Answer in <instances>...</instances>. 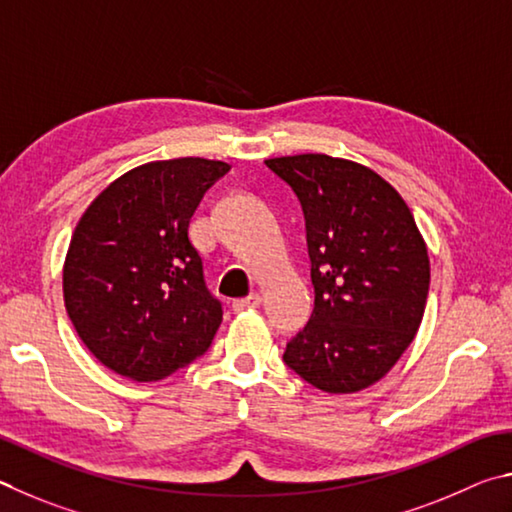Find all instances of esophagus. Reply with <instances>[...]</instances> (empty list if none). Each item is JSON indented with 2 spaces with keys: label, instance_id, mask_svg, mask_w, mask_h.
<instances>
[{
  "label": "esophagus",
  "instance_id": "obj_1",
  "mask_svg": "<svg viewBox=\"0 0 512 512\" xmlns=\"http://www.w3.org/2000/svg\"><path fill=\"white\" fill-rule=\"evenodd\" d=\"M256 306H261V294H258V292L249 294V297H245V299H236V301H233L231 308L236 312H242V310H249V308H256Z\"/></svg>",
  "mask_w": 512,
  "mask_h": 512
}]
</instances>
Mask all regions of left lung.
Returning a JSON list of instances; mask_svg holds the SVG:
<instances>
[{"instance_id":"obj_1","label":"left lung","mask_w":512,"mask_h":512,"mask_svg":"<svg viewBox=\"0 0 512 512\" xmlns=\"http://www.w3.org/2000/svg\"><path fill=\"white\" fill-rule=\"evenodd\" d=\"M265 164L299 197L315 285V310L283 360L326 393L371 387L396 366L423 321V233L402 195L369 166L324 152Z\"/></svg>"}]
</instances>
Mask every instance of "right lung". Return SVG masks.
Instances as JSON below:
<instances>
[{
  "label": "right lung",
  "instance_id": "obj_1",
  "mask_svg": "<svg viewBox=\"0 0 512 512\" xmlns=\"http://www.w3.org/2000/svg\"><path fill=\"white\" fill-rule=\"evenodd\" d=\"M229 164L202 157L148 161L103 188L71 236L62 294L98 362L157 382L211 346L220 301L204 285L188 222Z\"/></svg>",
  "mask_w": 512,
  "mask_h": 512
}]
</instances>
